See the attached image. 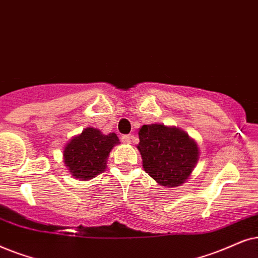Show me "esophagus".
I'll return each instance as SVG.
<instances>
[{
    "instance_id": "obj_1",
    "label": "esophagus",
    "mask_w": 258,
    "mask_h": 258,
    "mask_svg": "<svg viewBox=\"0 0 258 258\" xmlns=\"http://www.w3.org/2000/svg\"><path fill=\"white\" fill-rule=\"evenodd\" d=\"M133 139V136L132 135H126V136H122L121 137V140L123 144H131V140Z\"/></svg>"
}]
</instances>
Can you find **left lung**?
<instances>
[{"label": "left lung", "instance_id": "obj_1", "mask_svg": "<svg viewBox=\"0 0 258 258\" xmlns=\"http://www.w3.org/2000/svg\"><path fill=\"white\" fill-rule=\"evenodd\" d=\"M139 150L143 167L149 176L165 187L180 186L190 178L199 159L195 139L176 126L163 123L139 128Z\"/></svg>", "mask_w": 258, "mask_h": 258}]
</instances>
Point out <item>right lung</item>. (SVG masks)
Here are the masks:
<instances>
[{
    "mask_svg": "<svg viewBox=\"0 0 258 258\" xmlns=\"http://www.w3.org/2000/svg\"><path fill=\"white\" fill-rule=\"evenodd\" d=\"M120 144L115 133L104 135L94 127H86L63 147V163L72 176L88 180L104 172L113 147Z\"/></svg>",
    "mask_w": 258,
    "mask_h": 258,
    "instance_id": "obj_1",
    "label": "right lung"
}]
</instances>
